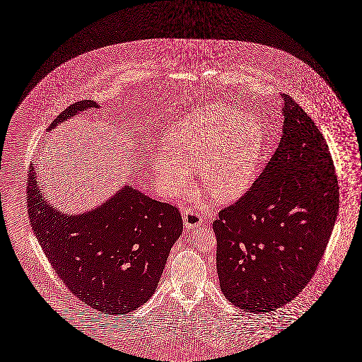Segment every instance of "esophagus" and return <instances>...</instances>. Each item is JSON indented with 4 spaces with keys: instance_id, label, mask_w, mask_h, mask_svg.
<instances>
[{
    "instance_id": "34e87169",
    "label": "esophagus",
    "mask_w": 362,
    "mask_h": 362,
    "mask_svg": "<svg viewBox=\"0 0 362 362\" xmlns=\"http://www.w3.org/2000/svg\"><path fill=\"white\" fill-rule=\"evenodd\" d=\"M183 222L186 228H197L202 225L203 218L194 209H186L183 211Z\"/></svg>"
}]
</instances>
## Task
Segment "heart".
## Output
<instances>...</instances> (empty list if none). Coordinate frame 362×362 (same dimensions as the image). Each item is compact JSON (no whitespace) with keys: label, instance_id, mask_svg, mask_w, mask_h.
<instances>
[{"label":"heart","instance_id":"1","mask_svg":"<svg viewBox=\"0 0 362 362\" xmlns=\"http://www.w3.org/2000/svg\"><path fill=\"white\" fill-rule=\"evenodd\" d=\"M167 147L152 151L151 167L173 197L192 186L191 168L199 167L200 185L218 202H231L247 188L263 147L258 120L231 104H211L189 113L170 129Z\"/></svg>","mask_w":362,"mask_h":362}]
</instances>
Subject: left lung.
<instances>
[{
	"mask_svg": "<svg viewBox=\"0 0 362 362\" xmlns=\"http://www.w3.org/2000/svg\"><path fill=\"white\" fill-rule=\"evenodd\" d=\"M279 146L249 191L212 222L216 267L237 308L274 312L296 298L321 262L339 187L322 134L288 95Z\"/></svg>",
	"mask_w": 362,
	"mask_h": 362,
	"instance_id": "8db88e82",
	"label": "left lung"
}]
</instances>
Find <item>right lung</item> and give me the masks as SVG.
<instances>
[{"label": "right lung", "mask_w": 362, "mask_h": 362, "mask_svg": "<svg viewBox=\"0 0 362 362\" xmlns=\"http://www.w3.org/2000/svg\"><path fill=\"white\" fill-rule=\"evenodd\" d=\"M88 108L99 105L92 100L75 103L49 129ZM36 177L32 164L26 186L30 226L68 288L105 314H124L146 303L183 230L177 207L125 185L98 209L66 215L42 198Z\"/></svg>", "instance_id": "add662e5"}]
</instances>
